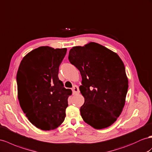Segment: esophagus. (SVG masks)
<instances>
[{
  "label": "esophagus",
  "instance_id": "34e87169",
  "mask_svg": "<svg viewBox=\"0 0 152 152\" xmlns=\"http://www.w3.org/2000/svg\"><path fill=\"white\" fill-rule=\"evenodd\" d=\"M72 90V94H79V93H80L79 88H78V87L77 86V85H75V86L73 87Z\"/></svg>",
  "mask_w": 152,
  "mask_h": 152
}]
</instances>
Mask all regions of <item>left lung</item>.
<instances>
[{"label": "left lung", "instance_id": "1", "mask_svg": "<svg viewBox=\"0 0 152 152\" xmlns=\"http://www.w3.org/2000/svg\"><path fill=\"white\" fill-rule=\"evenodd\" d=\"M69 60L79 70L85 103L80 108L84 121L96 129L111 126L125 104L128 80L118 54L95 42L70 50Z\"/></svg>", "mask_w": 152, "mask_h": 152}]
</instances>
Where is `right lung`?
I'll return each mask as SVG.
<instances>
[{
  "label": "right lung",
  "mask_w": 152,
  "mask_h": 152,
  "mask_svg": "<svg viewBox=\"0 0 152 152\" xmlns=\"http://www.w3.org/2000/svg\"><path fill=\"white\" fill-rule=\"evenodd\" d=\"M67 49L42 46L23 58L17 75L18 99L29 121L42 130L56 129L64 122L71 89L58 78Z\"/></svg>",
  "instance_id": "add662e5"
}]
</instances>
